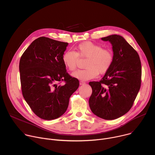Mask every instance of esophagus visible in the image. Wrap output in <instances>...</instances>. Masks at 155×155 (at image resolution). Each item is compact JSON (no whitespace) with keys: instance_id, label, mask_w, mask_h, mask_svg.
<instances>
[{"instance_id":"1","label":"esophagus","mask_w":155,"mask_h":155,"mask_svg":"<svg viewBox=\"0 0 155 155\" xmlns=\"http://www.w3.org/2000/svg\"><path fill=\"white\" fill-rule=\"evenodd\" d=\"M85 84L84 81H80V85H83V84Z\"/></svg>"}]
</instances>
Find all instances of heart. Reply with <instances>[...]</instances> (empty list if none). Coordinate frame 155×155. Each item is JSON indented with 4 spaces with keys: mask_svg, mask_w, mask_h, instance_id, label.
<instances>
[{
    "mask_svg": "<svg viewBox=\"0 0 155 155\" xmlns=\"http://www.w3.org/2000/svg\"><path fill=\"white\" fill-rule=\"evenodd\" d=\"M79 58H86L83 70H78L72 76L80 80H88L96 78L99 73H106L114 61L112 52L91 41L83 42L76 47L75 52L66 51L62 55V60L65 67L70 71L75 69Z\"/></svg>",
    "mask_w": 155,
    "mask_h": 155,
    "instance_id": "obj_1",
    "label": "heart"
}]
</instances>
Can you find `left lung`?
<instances>
[{
    "label": "left lung",
    "mask_w": 155,
    "mask_h": 155,
    "mask_svg": "<svg viewBox=\"0 0 155 155\" xmlns=\"http://www.w3.org/2000/svg\"><path fill=\"white\" fill-rule=\"evenodd\" d=\"M112 44L114 61L99 81H91L89 105L96 116L107 120L126 114L132 107L141 84V62L137 51L121 35L101 38Z\"/></svg>",
    "instance_id": "left-lung-1"
}]
</instances>
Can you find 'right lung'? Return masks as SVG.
Returning <instances> with one entry per match:
<instances>
[{
    "instance_id": "right-lung-1",
    "label": "right lung",
    "mask_w": 155,
    "mask_h": 155,
    "mask_svg": "<svg viewBox=\"0 0 155 155\" xmlns=\"http://www.w3.org/2000/svg\"><path fill=\"white\" fill-rule=\"evenodd\" d=\"M69 43L41 37L22 55L19 69L23 96L39 118L51 120L68 109L69 98L78 89V80L66 71L62 57ZM65 82L59 85V82Z\"/></svg>"
}]
</instances>
